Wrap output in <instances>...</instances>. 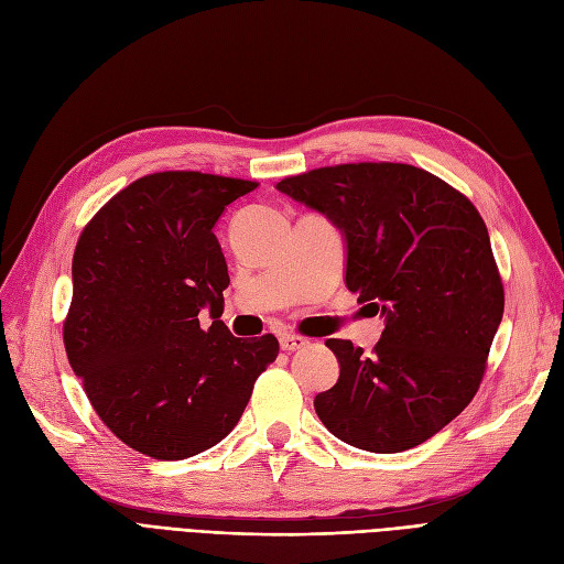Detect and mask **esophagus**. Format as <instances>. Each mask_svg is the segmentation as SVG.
Masks as SVG:
<instances>
[{
	"label": "esophagus",
	"instance_id": "obj_1",
	"mask_svg": "<svg viewBox=\"0 0 564 564\" xmlns=\"http://www.w3.org/2000/svg\"><path fill=\"white\" fill-rule=\"evenodd\" d=\"M308 344L311 340L305 338V336H301V334H282L280 336V346H282V350H301V348H308Z\"/></svg>",
	"mask_w": 564,
	"mask_h": 564
}]
</instances>
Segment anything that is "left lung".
<instances>
[{"mask_svg":"<svg viewBox=\"0 0 564 564\" xmlns=\"http://www.w3.org/2000/svg\"><path fill=\"white\" fill-rule=\"evenodd\" d=\"M278 191L344 230L346 284L386 315L371 355L344 338L324 344L340 373L315 398L319 421L357 449L421 445L475 398L503 317L480 212L449 183L398 162L319 166Z\"/></svg>","mask_w":564,"mask_h":564,"instance_id":"left-lung-1","label":"left lung"}]
</instances>
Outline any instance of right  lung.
Masks as SVG:
<instances>
[{
  "instance_id": "add662e5",
  "label": "right lung",
  "mask_w": 564,
  "mask_h": 564,
  "mask_svg": "<svg viewBox=\"0 0 564 564\" xmlns=\"http://www.w3.org/2000/svg\"><path fill=\"white\" fill-rule=\"evenodd\" d=\"M256 181L158 172L127 185L84 226L63 322L67 362L108 429L152 458L214 447L240 421L278 338H235L224 322L226 256L214 235ZM215 322L198 327V311Z\"/></svg>"
}]
</instances>
